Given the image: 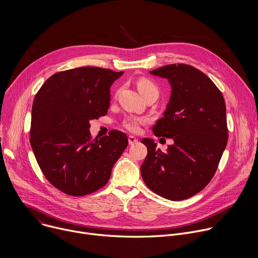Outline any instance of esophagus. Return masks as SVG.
<instances>
[{
    "label": "esophagus",
    "mask_w": 258,
    "mask_h": 258,
    "mask_svg": "<svg viewBox=\"0 0 258 258\" xmlns=\"http://www.w3.org/2000/svg\"><path fill=\"white\" fill-rule=\"evenodd\" d=\"M138 143V139L134 136H130L128 137V144L130 145H134V144H137Z\"/></svg>",
    "instance_id": "obj_1"
}]
</instances>
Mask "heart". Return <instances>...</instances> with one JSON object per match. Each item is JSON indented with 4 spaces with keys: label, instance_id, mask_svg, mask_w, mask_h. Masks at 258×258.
I'll return each mask as SVG.
<instances>
[{
    "label": "heart",
    "instance_id": "1",
    "mask_svg": "<svg viewBox=\"0 0 258 258\" xmlns=\"http://www.w3.org/2000/svg\"><path fill=\"white\" fill-rule=\"evenodd\" d=\"M137 86H138V90H139V92L142 96L147 94V93H150V92H157L158 93L156 85L148 79H140L137 83ZM147 121H148V119L144 118V117L143 118H138V117L130 116V117H126L124 119L123 125L130 132H137L139 130V125L141 123H145Z\"/></svg>",
    "mask_w": 258,
    "mask_h": 258
}]
</instances>
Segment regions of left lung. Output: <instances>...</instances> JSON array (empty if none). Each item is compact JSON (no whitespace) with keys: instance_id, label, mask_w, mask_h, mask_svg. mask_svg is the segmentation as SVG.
Segmentation results:
<instances>
[{"instance_id":"1","label":"left lung","mask_w":258,"mask_h":258,"mask_svg":"<svg viewBox=\"0 0 258 258\" xmlns=\"http://www.w3.org/2000/svg\"><path fill=\"white\" fill-rule=\"evenodd\" d=\"M168 80L169 102L153 126L156 137L173 140L165 152L151 139L141 174L150 190L172 201L190 198L213 177L228 142L226 103L214 83L187 64H169L150 71Z\"/></svg>"}]
</instances>
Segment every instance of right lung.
Segmentation results:
<instances>
[{
	"instance_id": "add662e5",
	"label": "right lung",
	"mask_w": 258,
	"mask_h": 258,
	"mask_svg": "<svg viewBox=\"0 0 258 258\" xmlns=\"http://www.w3.org/2000/svg\"><path fill=\"white\" fill-rule=\"evenodd\" d=\"M123 71L85 66L57 72L36 93L30 145L46 178L61 192L84 196L104 187L127 147L125 134L92 139L90 121L104 116L110 87Z\"/></svg>"
}]
</instances>
